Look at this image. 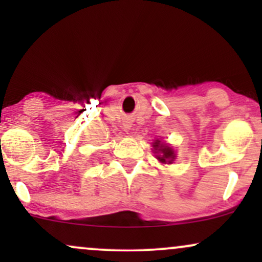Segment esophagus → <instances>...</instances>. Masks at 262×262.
I'll return each instance as SVG.
<instances>
[{
    "label": "esophagus",
    "instance_id": "34e87169",
    "mask_svg": "<svg viewBox=\"0 0 262 262\" xmlns=\"http://www.w3.org/2000/svg\"><path fill=\"white\" fill-rule=\"evenodd\" d=\"M123 125H124V128H125V129H130V127H132L130 122H125L124 124H123Z\"/></svg>",
    "mask_w": 262,
    "mask_h": 262
}]
</instances>
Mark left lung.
I'll return each mask as SVG.
<instances>
[{
	"label": "left lung",
	"instance_id": "left-lung-1",
	"mask_svg": "<svg viewBox=\"0 0 262 262\" xmlns=\"http://www.w3.org/2000/svg\"><path fill=\"white\" fill-rule=\"evenodd\" d=\"M154 148L155 150L161 152V155L158 156L159 161L161 162H172L173 159H175V154H173L172 149L169 148V146H165L160 144V141L156 140L154 143Z\"/></svg>",
	"mask_w": 262,
	"mask_h": 262
}]
</instances>
